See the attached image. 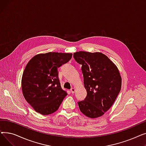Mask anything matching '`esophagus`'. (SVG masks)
<instances>
[{"instance_id":"esophagus-1","label":"esophagus","mask_w":146,"mask_h":146,"mask_svg":"<svg viewBox=\"0 0 146 146\" xmlns=\"http://www.w3.org/2000/svg\"><path fill=\"white\" fill-rule=\"evenodd\" d=\"M75 91H76V89H75L74 88H71V89H70V92H72V94H74Z\"/></svg>"}]
</instances>
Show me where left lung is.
<instances>
[{
	"mask_svg": "<svg viewBox=\"0 0 146 146\" xmlns=\"http://www.w3.org/2000/svg\"><path fill=\"white\" fill-rule=\"evenodd\" d=\"M74 60L82 65L84 86L87 96L78 102L80 111L88 117H101L108 111L121 88L118 69L101 52L79 51L73 54Z\"/></svg>",
	"mask_w": 146,
	"mask_h": 146,
	"instance_id": "left-lung-1",
	"label": "left lung"
}]
</instances>
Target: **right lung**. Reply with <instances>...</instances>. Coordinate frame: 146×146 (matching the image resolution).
I'll list each match as a JSON object with an SVG mask.
<instances>
[{
	"label": "right lung",
	"mask_w": 146,
	"mask_h": 146,
	"mask_svg": "<svg viewBox=\"0 0 146 146\" xmlns=\"http://www.w3.org/2000/svg\"><path fill=\"white\" fill-rule=\"evenodd\" d=\"M72 57V53L48 52L29 60L22 78V90L25 100L42 115L56 112L67 95L61 87L58 68Z\"/></svg>",
	"instance_id": "add662e5"
}]
</instances>
